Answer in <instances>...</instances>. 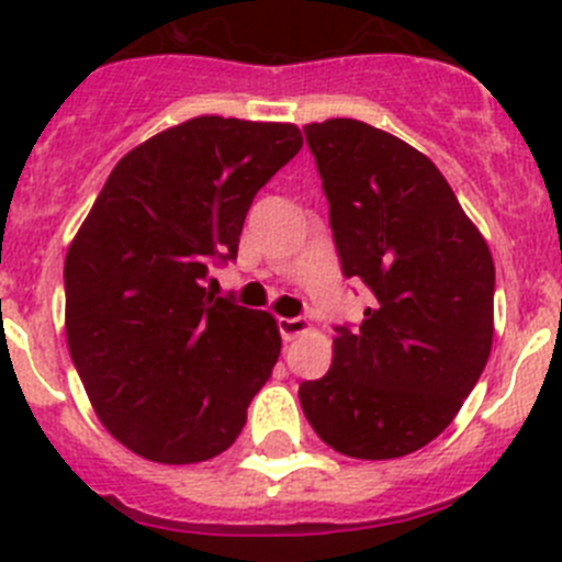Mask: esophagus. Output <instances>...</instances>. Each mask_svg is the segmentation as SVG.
<instances>
[{
	"instance_id": "34e87169",
	"label": "esophagus",
	"mask_w": 562,
	"mask_h": 562,
	"mask_svg": "<svg viewBox=\"0 0 562 562\" xmlns=\"http://www.w3.org/2000/svg\"><path fill=\"white\" fill-rule=\"evenodd\" d=\"M278 331H281V339H284V342H292V339L301 337L303 331H308V321H303V317H281V321H278Z\"/></svg>"
}]
</instances>
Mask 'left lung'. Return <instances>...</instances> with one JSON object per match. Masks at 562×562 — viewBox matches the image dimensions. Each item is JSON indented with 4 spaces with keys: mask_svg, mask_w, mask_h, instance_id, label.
Returning <instances> with one entry per match:
<instances>
[{
    "mask_svg": "<svg viewBox=\"0 0 562 562\" xmlns=\"http://www.w3.org/2000/svg\"><path fill=\"white\" fill-rule=\"evenodd\" d=\"M303 133L342 276L373 295L359 328H337L328 373L297 390L303 415L345 457L412 454L454 420L491 357L493 256L424 153L357 120Z\"/></svg>",
    "mask_w": 562,
    "mask_h": 562,
    "instance_id": "1",
    "label": "left lung"
}]
</instances>
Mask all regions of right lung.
<instances>
[{
  "label": "right lung",
  "mask_w": 562,
  "mask_h": 562,
  "mask_svg": "<svg viewBox=\"0 0 562 562\" xmlns=\"http://www.w3.org/2000/svg\"><path fill=\"white\" fill-rule=\"evenodd\" d=\"M295 125L198 116L108 175L64 265L66 342L97 418L144 460L192 465L239 437L281 334L205 290L256 192L297 156Z\"/></svg>",
  "instance_id": "1"
}]
</instances>
